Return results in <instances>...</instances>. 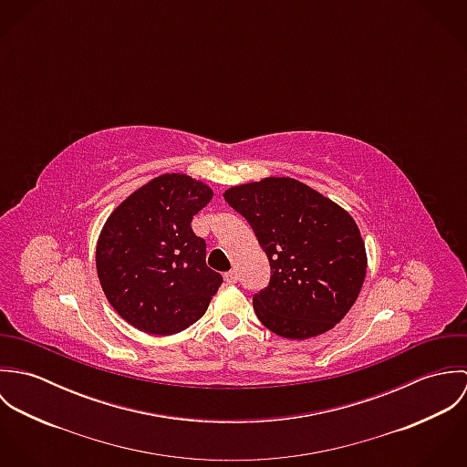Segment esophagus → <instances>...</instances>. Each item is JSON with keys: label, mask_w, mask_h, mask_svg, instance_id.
<instances>
[{"label": "esophagus", "mask_w": 467, "mask_h": 467, "mask_svg": "<svg viewBox=\"0 0 467 467\" xmlns=\"http://www.w3.org/2000/svg\"><path fill=\"white\" fill-rule=\"evenodd\" d=\"M224 280H226L228 284H235L239 278H237V273H235V271H228V273H224Z\"/></svg>", "instance_id": "esophagus-1"}]
</instances>
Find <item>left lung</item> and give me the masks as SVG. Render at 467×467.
I'll return each instance as SVG.
<instances>
[{
    "instance_id": "1",
    "label": "left lung",
    "mask_w": 467,
    "mask_h": 467,
    "mask_svg": "<svg viewBox=\"0 0 467 467\" xmlns=\"http://www.w3.org/2000/svg\"><path fill=\"white\" fill-rule=\"evenodd\" d=\"M254 228L271 269L254 309L271 333L307 339L327 333L354 306L367 252L352 215L293 178H265L224 191Z\"/></svg>"
}]
</instances>
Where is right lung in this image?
<instances>
[{
    "label": "right lung",
    "instance_id": "add662e5",
    "mask_svg": "<svg viewBox=\"0 0 467 467\" xmlns=\"http://www.w3.org/2000/svg\"><path fill=\"white\" fill-rule=\"evenodd\" d=\"M213 192L187 174H161L122 201L97 241L102 291L134 329L182 333L198 322L223 276L206 266L192 217Z\"/></svg>",
    "mask_w": 467,
    "mask_h": 467
}]
</instances>
